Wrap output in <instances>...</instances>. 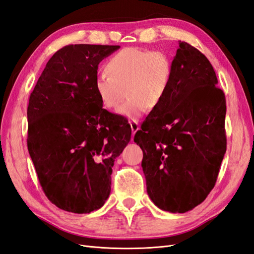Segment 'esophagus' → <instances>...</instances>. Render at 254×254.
I'll return each instance as SVG.
<instances>
[{
    "label": "esophagus",
    "instance_id": "34e87169",
    "mask_svg": "<svg viewBox=\"0 0 254 254\" xmlns=\"http://www.w3.org/2000/svg\"><path fill=\"white\" fill-rule=\"evenodd\" d=\"M129 124H130V127H131L132 135H134V133L137 131V130L140 129V127H139V124H137V123H136L135 121H130V122H129Z\"/></svg>",
    "mask_w": 254,
    "mask_h": 254
}]
</instances>
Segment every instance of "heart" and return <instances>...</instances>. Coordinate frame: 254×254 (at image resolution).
<instances>
[{"label": "heart", "mask_w": 254, "mask_h": 254, "mask_svg": "<svg viewBox=\"0 0 254 254\" xmlns=\"http://www.w3.org/2000/svg\"><path fill=\"white\" fill-rule=\"evenodd\" d=\"M106 74L98 75L95 93L104 108L117 109L125 96L128 101L119 113L136 120L149 108L157 107L165 96L173 76L171 59L162 52L126 48L107 61Z\"/></svg>", "instance_id": "heart-1"}]
</instances>
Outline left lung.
<instances>
[{
    "label": "left lung",
    "mask_w": 254,
    "mask_h": 254,
    "mask_svg": "<svg viewBox=\"0 0 254 254\" xmlns=\"http://www.w3.org/2000/svg\"><path fill=\"white\" fill-rule=\"evenodd\" d=\"M165 96L134 134L147 193L161 210L186 213L214 188L227 149L226 97L210 61L179 42Z\"/></svg>",
    "instance_id": "obj_1"
}]
</instances>
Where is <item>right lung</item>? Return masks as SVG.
<instances>
[{
	"mask_svg": "<svg viewBox=\"0 0 254 254\" xmlns=\"http://www.w3.org/2000/svg\"><path fill=\"white\" fill-rule=\"evenodd\" d=\"M120 45L70 44L45 65L27 108V147L40 186L59 209L98 210L110 195L114 159L131 137L94 89L98 64Z\"/></svg>",
	"mask_w": 254,
	"mask_h": 254,
	"instance_id": "right-lung-1",
	"label": "right lung"
}]
</instances>
